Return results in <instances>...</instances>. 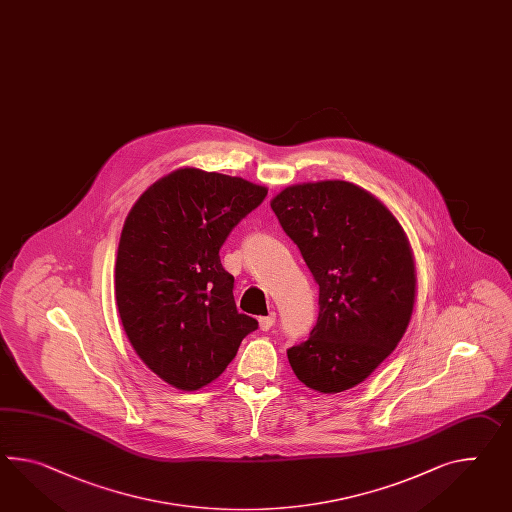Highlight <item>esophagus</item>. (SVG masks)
<instances>
[{
    "instance_id": "1",
    "label": "esophagus",
    "mask_w": 512,
    "mask_h": 512,
    "mask_svg": "<svg viewBox=\"0 0 512 512\" xmlns=\"http://www.w3.org/2000/svg\"><path fill=\"white\" fill-rule=\"evenodd\" d=\"M275 324V314L274 312H270L268 316H262L259 318V327H261V331H270Z\"/></svg>"
}]
</instances>
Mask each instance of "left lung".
<instances>
[{
	"label": "left lung",
	"mask_w": 512,
	"mask_h": 512,
	"mask_svg": "<svg viewBox=\"0 0 512 512\" xmlns=\"http://www.w3.org/2000/svg\"><path fill=\"white\" fill-rule=\"evenodd\" d=\"M320 287L311 337L288 349L303 385L337 394L362 383L411 322L416 270L403 227L348 181L292 185L270 201Z\"/></svg>",
	"instance_id": "left-lung-1"
}]
</instances>
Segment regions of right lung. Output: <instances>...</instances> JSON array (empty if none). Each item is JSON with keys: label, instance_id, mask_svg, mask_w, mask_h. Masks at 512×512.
Wrapping results in <instances>:
<instances>
[{"label": "right lung", "instance_id": "right-lung-1", "mask_svg": "<svg viewBox=\"0 0 512 512\" xmlns=\"http://www.w3.org/2000/svg\"><path fill=\"white\" fill-rule=\"evenodd\" d=\"M268 190L242 177L179 168L153 183L125 218L116 305L138 357L168 385L198 390L259 327L240 314L220 248Z\"/></svg>", "mask_w": 512, "mask_h": 512}]
</instances>
